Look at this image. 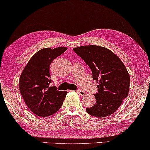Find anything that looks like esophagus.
<instances>
[{
    "instance_id": "esophagus-1",
    "label": "esophagus",
    "mask_w": 150,
    "mask_h": 150,
    "mask_svg": "<svg viewBox=\"0 0 150 150\" xmlns=\"http://www.w3.org/2000/svg\"><path fill=\"white\" fill-rule=\"evenodd\" d=\"M76 92H77V93H79V95L81 96H83L85 95V92L83 91H81V90H77Z\"/></svg>"
}]
</instances>
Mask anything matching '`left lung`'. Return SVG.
<instances>
[{"mask_svg":"<svg viewBox=\"0 0 150 150\" xmlns=\"http://www.w3.org/2000/svg\"><path fill=\"white\" fill-rule=\"evenodd\" d=\"M90 67L93 80L98 83L96 102L86 108L88 114L104 117L113 113L128 96L130 76L121 59L104 47L90 45L73 48Z\"/></svg>","mask_w":150,"mask_h":150,"instance_id":"obj_1","label":"left lung"}]
</instances>
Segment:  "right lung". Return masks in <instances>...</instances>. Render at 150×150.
<instances>
[{"mask_svg":"<svg viewBox=\"0 0 150 150\" xmlns=\"http://www.w3.org/2000/svg\"><path fill=\"white\" fill-rule=\"evenodd\" d=\"M66 50L65 47L43 48L31 57L22 71L19 81L20 93L26 106L37 115H52L62 106L67 92L50 85V65Z\"/></svg>","mask_w":150,"mask_h":150,"instance_id":"add662e5","label":"right lung"}]
</instances>
